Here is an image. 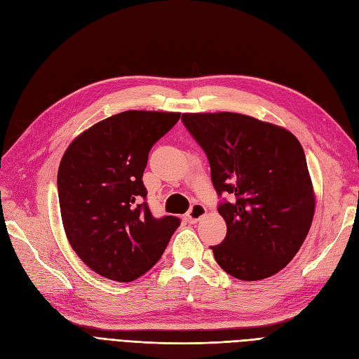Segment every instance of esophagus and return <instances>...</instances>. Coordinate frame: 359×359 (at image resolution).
Here are the masks:
<instances>
[{
	"label": "esophagus",
	"instance_id": "1",
	"mask_svg": "<svg viewBox=\"0 0 359 359\" xmlns=\"http://www.w3.org/2000/svg\"><path fill=\"white\" fill-rule=\"evenodd\" d=\"M205 213H207L205 207H204L203 204H200V203H195V204H192V205H191V209H189V212H188L187 217H188V221H189V222L195 224V222H198L201 217H204V216H205Z\"/></svg>",
	"mask_w": 359,
	"mask_h": 359
}]
</instances>
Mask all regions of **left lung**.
Masks as SVG:
<instances>
[{
  "label": "left lung",
  "instance_id": "obj_1",
  "mask_svg": "<svg viewBox=\"0 0 359 359\" xmlns=\"http://www.w3.org/2000/svg\"><path fill=\"white\" fill-rule=\"evenodd\" d=\"M182 121L210 163L226 222L212 246L221 269L240 280H262L292 261L315 215L304 150L282 126L231 111L183 113Z\"/></svg>",
  "mask_w": 359,
  "mask_h": 359
}]
</instances>
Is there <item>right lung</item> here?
Returning <instances> with one entry per match:
<instances>
[{"instance_id": "obj_1", "label": "right lung", "mask_w": 359, "mask_h": 359, "mask_svg": "<svg viewBox=\"0 0 359 359\" xmlns=\"http://www.w3.org/2000/svg\"><path fill=\"white\" fill-rule=\"evenodd\" d=\"M180 113L128 110L77 135L57 170V195L65 236L90 270L133 282L163 255L180 225L156 219L144 203L143 172L152 146Z\"/></svg>"}]
</instances>
